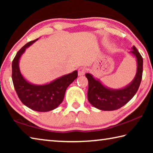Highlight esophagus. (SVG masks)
<instances>
[{"label": "esophagus", "instance_id": "esophagus-1", "mask_svg": "<svg viewBox=\"0 0 153 153\" xmlns=\"http://www.w3.org/2000/svg\"><path fill=\"white\" fill-rule=\"evenodd\" d=\"M86 69L85 67H80L78 70V76H83V75H84L85 73H86Z\"/></svg>", "mask_w": 153, "mask_h": 153}]
</instances>
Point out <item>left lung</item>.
<instances>
[{
  "label": "left lung",
  "instance_id": "obj_1",
  "mask_svg": "<svg viewBox=\"0 0 153 153\" xmlns=\"http://www.w3.org/2000/svg\"><path fill=\"white\" fill-rule=\"evenodd\" d=\"M130 53L136 56L137 71L135 77L130 84L121 89L108 88L92 74H86L88 81V99L89 102L98 109L114 111L122 107L128 103L138 91L142 80L143 71V59L135 46Z\"/></svg>",
  "mask_w": 153,
  "mask_h": 153
}]
</instances>
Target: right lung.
I'll return each instance as SVG.
<instances>
[{
    "instance_id": "add662e5",
    "label": "right lung",
    "mask_w": 153,
    "mask_h": 153,
    "mask_svg": "<svg viewBox=\"0 0 153 153\" xmlns=\"http://www.w3.org/2000/svg\"><path fill=\"white\" fill-rule=\"evenodd\" d=\"M38 40L27 43L17 52L12 62V79L23 104L33 111L46 112L55 109L63 102L67 87L77 77V71L65 75L47 84L34 85L28 82L20 72L19 59L25 49Z\"/></svg>"
}]
</instances>
